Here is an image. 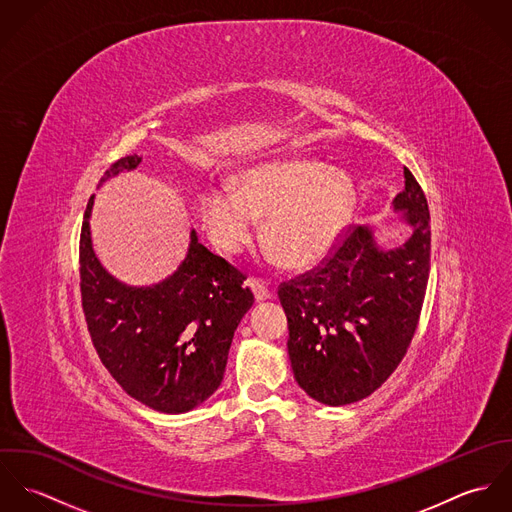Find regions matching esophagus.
Wrapping results in <instances>:
<instances>
[{"label": "esophagus", "instance_id": "34e87169", "mask_svg": "<svg viewBox=\"0 0 512 512\" xmlns=\"http://www.w3.org/2000/svg\"><path fill=\"white\" fill-rule=\"evenodd\" d=\"M246 286L252 290L256 301H266V299H270V290H268V286H266L264 282L250 278V280L246 282Z\"/></svg>", "mask_w": 512, "mask_h": 512}]
</instances>
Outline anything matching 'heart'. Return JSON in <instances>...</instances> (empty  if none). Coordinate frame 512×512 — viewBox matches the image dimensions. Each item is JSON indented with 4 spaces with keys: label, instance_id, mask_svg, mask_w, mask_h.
<instances>
[{
    "label": "heart",
    "instance_id": "heart-1",
    "mask_svg": "<svg viewBox=\"0 0 512 512\" xmlns=\"http://www.w3.org/2000/svg\"><path fill=\"white\" fill-rule=\"evenodd\" d=\"M355 211L351 177L311 159H282L250 167L238 189L211 183L201 197V219L220 252L234 256L264 236L290 268H311L341 240Z\"/></svg>",
    "mask_w": 512,
    "mask_h": 512
}]
</instances>
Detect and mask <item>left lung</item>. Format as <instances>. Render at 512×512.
Instances as JSON below:
<instances>
[{"instance_id":"8db88e82","label":"left lung","mask_w":512,"mask_h":512,"mask_svg":"<svg viewBox=\"0 0 512 512\" xmlns=\"http://www.w3.org/2000/svg\"><path fill=\"white\" fill-rule=\"evenodd\" d=\"M392 201L410 234L382 246L372 226H357L319 270L278 292L288 315V355L297 384L313 400L345 406L370 396L404 359L430 274V209L404 167Z\"/></svg>"}]
</instances>
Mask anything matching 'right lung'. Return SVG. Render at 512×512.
Returning <instances> with one entry per match:
<instances>
[{
  "mask_svg": "<svg viewBox=\"0 0 512 512\" xmlns=\"http://www.w3.org/2000/svg\"><path fill=\"white\" fill-rule=\"evenodd\" d=\"M140 155L110 165L100 179L134 171ZM80 232V293L94 349L114 380L161 414H185L209 400L222 382L234 331L252 307L244 276L207 250L195 232L173 274L151 286H130L98 260L90 215Z\"/></svg>",
  "mask_w": 512,
  "mask_h": 512,
  "instance_id": "obj_1",
  "label": "right lung"
}]
</instances>
